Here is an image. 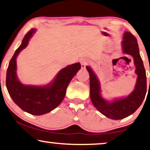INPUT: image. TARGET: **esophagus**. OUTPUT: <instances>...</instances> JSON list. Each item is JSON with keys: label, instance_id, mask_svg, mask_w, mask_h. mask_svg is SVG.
<instances>
[{"label": "esophagus", "instance_id": "esophagus-1", "mask_svg": "<svg viewBox=\"0 0 150 150\" xmlns=\"http://www.w3.org/2000/svg\"><path fill=\"white\" fill-rule=\"evenodd\" d=\"M80 62H81V69H85L86 65L88 64V60L87 59L83 58L80 60Z\"/></svg>", "mask_w": 150, "mask_h": 150}]
</instances>
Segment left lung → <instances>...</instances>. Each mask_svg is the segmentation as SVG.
<instances>
[{"label": "left lung", "mask_w": 150, "mask_h": 150, "mask_svg": "<svg viewBox=\"0 0 150 150\" xmlns=\"http://www.w3.org/2000/svg\"><path fill=\"white\" fill-rule=\"evenodd\" d=\"M123 53L133 57L138 75L135 88L128 96L107 102L100 95V86L96 76L89 67L86 69L90 75V99L94 106L103 115L112 120H121L129 116L137 109L144 100L147 92L146 73L139 54L137 39L129 32H126L122 41Z\"/></svg>", "instance_id": "obj_1"}]
</instances>
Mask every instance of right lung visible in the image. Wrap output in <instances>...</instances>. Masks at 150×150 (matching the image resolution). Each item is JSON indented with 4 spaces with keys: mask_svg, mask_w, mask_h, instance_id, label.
Wrapping results in <instances>:
<instances>
[{
    "mask_svg": "<svg viewBox=\"0 0 150 150\" xmlns=\"http://www.w3.org/2000/svg\"><path fill=\"white\" fill-rule=\"evenodd\" d=\"M35 29H31L24 36L22 44L10 60L6 76V86L14 103L23 111L32 115H41L49 113L58 106L66 94L67 88L73 77L81 69L79 62L61 69L52 83L44 86H26L17 77L16 58L28 45Z\"/></svg>",
    "mask_w": 150,
    "mask_h": 150,
    "instance_id": "add662e5",
    "label": "right lung"
}]
</instances>
